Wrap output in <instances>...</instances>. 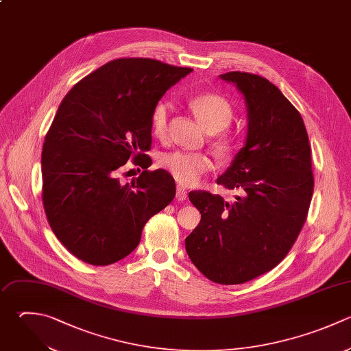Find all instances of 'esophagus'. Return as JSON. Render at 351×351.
<instances>
[{
  "mask_svg": "<svg viewBox=\"0 0 351 351\" xmlns=\"http://www.w3.org/2000/svg\"><path fill=\"white\" fill-rule=\"evenodd\" d=\"M176 197H177V200H180V202H184V200H186V197H188V192L185 191V188H182V186H177V192H176Z\"/></svg>",
  "mask_w": 351,
  "mask_h": 351,
  "instance_id": "obj_1",
  "label": "esophagus"
}]
</instances>
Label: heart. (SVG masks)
Returning a JSON list of instances; mask_svg holds the SVG:
<instances>
[{"mask_svg": "<svg viewBox=\"0 0 351 351\" xmlns=\"http://www.w3.org/2000/svg\"><path fill=\"white\" fill-rule=\"evenodd\" d=\"M189 108L202 126L210 133L226 129L232 123L234 115L232 104L223 96L217 93H203L191 99ZM170 110V103L160 100L155 104L151 112V130L158 138H165L167 134ZM218 141L225 151H229L233 147V140L228 133H222L218 137ZM159 166L171 174V177L181 185L192 186L197 184L206 173L214 169V162L204 154L171 151L159 156Z\"/></svg>", "mask_w": 351, "mask_h": 351, "instance_id": "obj_1", "label": "heart"}]
</instances>
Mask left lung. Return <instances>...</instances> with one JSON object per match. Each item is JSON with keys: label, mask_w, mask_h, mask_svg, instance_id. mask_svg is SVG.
Segmentation results:
<instances>
[{"label": "left lung", "mask_w": 351, "mask_h": 351, "mask_svg": "<svg viewBox=\"0 0 351 351\" xmlns=\"http://www.w3.org/2000/svg\"><path fill=\"white\" fill-rule=\"evenodd\" d=\"M243 93L245 145L217 180L240 192L233 202L189 192L202 219L185 239L193 265L211 281L247 282L277 266L307 218L314 189L311 148L299 111L266 78L240 71L221 75Z\"/></svg>", "instance_id": "8db88e82"}]
</instances>
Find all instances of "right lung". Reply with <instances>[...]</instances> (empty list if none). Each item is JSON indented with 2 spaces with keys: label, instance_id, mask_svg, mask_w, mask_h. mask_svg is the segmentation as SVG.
<instances>
[{
  "label": "right lung",
  "instance_id": "1",
  "mask_svg": "<svg viewBox=\"0 0 351 351\" xmlns=\"http://www.w3.org/2000/svg\"><path fill=\"white\" fill-rule=\"evenodd\" d=\"M159 60L123 58L81 80L66 95L43 148V203L60 243L78 259L107 266L129 255L143 228L171 203L176 182L152 160L151 112L192 73ZM129 158L145 171L117 178Z\"/></svg>",
  "mask_w": 351,
  "mask_h": 351
}]
</instances>
